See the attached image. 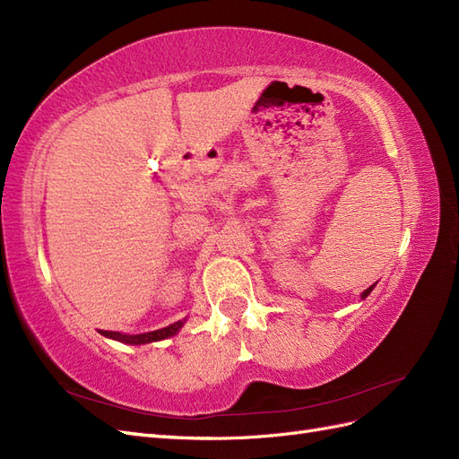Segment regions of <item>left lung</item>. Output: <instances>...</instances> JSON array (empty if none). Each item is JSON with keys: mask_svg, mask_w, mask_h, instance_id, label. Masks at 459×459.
<instances>
[{"mask_svg": "<svg viewBox=\"0 0 459 459\" xmlns=\"http://www.w3.org/2000/svg\"><path fill=\"white\" fill-rule=\"evenodd\" d=\"M373 287H375V285H371V287H368V289L364 290V293H362V299H366V297H368V295L371 293V290H373Z\"/></svg>", "mask_w": 459, "mask_h": 459, "instance_id": "left-lung-1", "label": "left lung"}]
</instances>
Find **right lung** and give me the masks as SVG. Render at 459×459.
<instances>
[{"label": "right lung", "mask_w": 459, "mask_h": 459, "mask_svg": "<svg viewBox=\"0 0 459 459\" xmlns=\"http://www.w3.org/2000/svg\"><path fill=\"white\" fill-rule=\"evenodd\" d=\"M184 324H186V319H179V322H176L169 327L142 333V335H122V333H117V331H101V335L120 341V342H126V344H145V342H155V341H162V339H169V337L176 335V333L184 327Z\"/></svg>", "instance_id": "1"}]
</instances>
